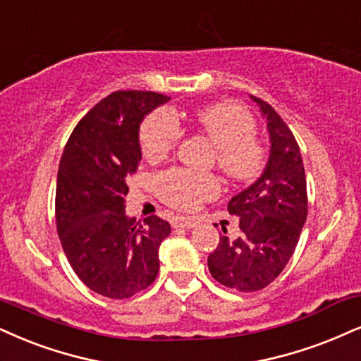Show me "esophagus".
<instances>
[{
	"label": "esophagus",
	"mask_w": 361,
	"mask_h": 361,
	"mask_svg": "<svg viewBox=\"0 0 361 361\" xmlns=\"http://www.w3.org/2000/svg\"><path fill=\"white\" fill-rule=\"evenodd\" d=\"M172 226L173 228H184V229H192L197 226V219L194 217H184V216H177L172 219Z\"/></svg>",
	"instance_id": "obj_1"
}]
</instances>
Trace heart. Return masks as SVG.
<instances>
[{"label": "heart", "instance_id": "obj_1", "mask_svg": "<svg viewBox=\"0 0 361 361\" xmlns=\"http://www.w3.org/2000/svg\"><path fill=\"white\" fill-rule=\"evenodd\" d=\"M199 128L214 142L221 171L235 182H251L261 176L268 162V150L256 139V120L246 106L233 102H217L194 112ZM182 137L177 115L160 106L144 118L139 140L142 154L149 160H162L176 149ZM157 192L167 206L177 211H195L202 202L221 192L214 173L173 167L157 177Z\"/></svg>", "mask_w": 361, "mask_h": 361}]
</instances>
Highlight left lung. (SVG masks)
Segmentation results:
<instances>
[{"mask_svg": "<svg viewBox=\"0 0 361 361\" xmlns=\"http://www.w3.org/2000/svg\"><path fill=\"white\" fill-rule=\"evenodd\" d=\"M251 99L268 120L269 160L259 179L228 204L229 214L239 217V238L229 239L224 229L216 251L207 257L212 278L243 293L259 291L281 274L308 216L300 145L268 102Z\"/></svg>", "mask_w": 361, "mask_h": 361, "instance_id": "8db88e82", "label": "left lung"}]
</instances>
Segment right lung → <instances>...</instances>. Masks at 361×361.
Returning <instances> with one entry per match:
<instances>
[{"mask_svg":"<svg viewBox=\"0 0 361 361\" xmlns=\"http://www.w3.org/2000/svg\"><path fill=\"white\" fill-rule=\"evenodd\" d=\"M169 97L118 90L77 123L58 167L55 219L66 259L92 291L126 300L159 273V247L171 224L126 216L127 180L139 169L142 118Z\"/></svg>","mask_w":361,"mask_h":361,"instance_id":"obj_1","label":"right lung"}]
</instances>
